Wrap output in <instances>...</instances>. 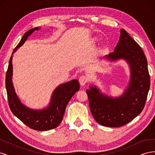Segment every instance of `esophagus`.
I'll return each instance as SVG.
<instances>
[{"label":"esophagus","mask_w":155,"mask_h":155,"mask_svg":"<svg viewBox=\"0 0 155 155\" xmlns=\"http://www.w3.org/2000/svg\"><path fill=\"white\" fill-rule=\"evenodd\" d=\"M79 81L81 86H84L88 81V78L85 76H81L79 79Z\"/></svg>","instance_id":"34e87169"}]
</instances>
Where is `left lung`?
Returning <instances> with one entry per match:
<instances>
[{
  "instance_id": "left-lung-1",
  "label": "left lung",
  "mask_w": 155,
  "mask_h": 155,
  "mask_svg": "<svg viewBox=\"0 0 155 155\" xmlns=\"http://www.w3.org/2000/svg\"><path fill=\"white\" fill-rule=\"evenodd\" d=\"M114 51L104 58L114 61L124 59L129 64L130 80L124 94L112 97L102 94L97 87L90 86L86 91L94 118L98 124L118 127L128 124L143 110L150 87V76L146 57L142 48L125 30Z\"/></svg>"
}]
</instances>
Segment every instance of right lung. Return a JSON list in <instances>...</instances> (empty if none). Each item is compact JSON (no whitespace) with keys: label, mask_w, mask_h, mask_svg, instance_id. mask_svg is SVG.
<instances>
[{"label":"right lung","mask_w":155,"mask_h":155,"mask_svg":"<svg viewBox=\"0 0 155 155\" xmlns=\"http://www.w3.org/2000/svg\"><path fill=\"white\" fill-rule=\"evenodd\" d=\"M40 28L29 30L23 35L13 53L25 43L28 36ZM13 55L11 56L6 76V88L8 104L13 114L30 128L36 130H48L55 129L61 124L65 109L70 100L79 89L77 79L64 83L55 89L49 105L42 110H34L22 104L17 96L12 83Z\"/></svg>","instance_id":"right-lung-1"}]
</instances>
